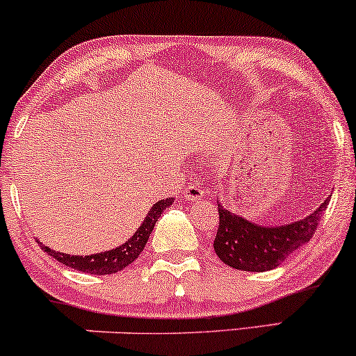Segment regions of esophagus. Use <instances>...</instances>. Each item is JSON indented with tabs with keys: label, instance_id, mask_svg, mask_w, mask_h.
<instances>
[{
	"label": "esophagus",
	"instance_id": "1",
	"mask_svg": "<svg viewBox=\"0 0 356 356\" xmlns=\"http://www.w3.org/2000/svg\"><path fill=\"white\" fill-rule=\"evenodd\" d=\"M202 195H204V191L197 186V184H192V186H187L186 199H189V201H199V199H201Z\"/></svg>",
	"mask_w": 356,
	"mask_h": 356
}]
</instances>
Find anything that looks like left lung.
<instances>
[{
  "instance_id": "1",
  "label": "left lung",
  "mask_w": 356,
  "mask_h": 356,
  "mask_svg": "<svg viewBox=\"0 0 356 356\" xmlns=\"http://www.w3.org/2000/svg\"><path fill=\"white\" fill-rule=\"evenodd\" d=\"M328 202L330 197H326L321 206L305 219L283 226L254 224L218 204L219 229L214 239L216 254L224 264L241 271L263 273L275 269L313 238Z\"/></svg>"
}]
</instances>
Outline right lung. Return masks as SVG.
I'll return each mask as SVG.
<instances>
[{"mask_svg":"<svg viewBox=\"0 0 356 356\" xmlns=\"http://www.w3.org/2000/svg\"><path fill=\"white\" fill-rule=\"evenodd\" d=\"M172 202H174L172 197H167V199H162V201L155 202L152 209L149 211V214L145 216L144 222L138 226L136 234H134L129 241H125L122 246L110 249V251L97 252V254H90V256H73V254H67V252L53 251L51 248L44 246V244L40 243V241L38 244L44 252H48L51 257H55L58 263L65 264V266L72 269H76V271L88 273V275H113V273L122 271V269L129 266V264H132L138 257V254L144 251L155 222H157V219L161 218V214L164 212L165 207H169Z\"/></svg>","mask_w":356,"mask_h":356,"instance_id":"1","label":"right lung"}]
</instances>
